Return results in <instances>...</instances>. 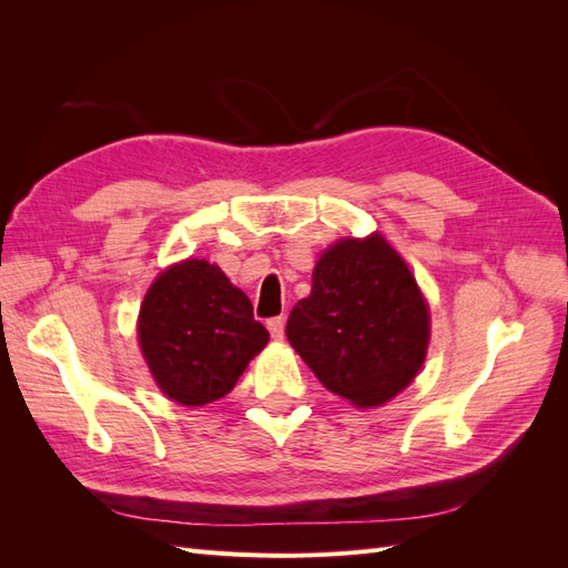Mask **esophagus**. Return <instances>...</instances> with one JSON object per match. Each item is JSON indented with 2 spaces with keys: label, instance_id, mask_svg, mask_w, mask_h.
<instances>
[{
  "label": "esophagus",
  "instance_id": "esophagus-1",
  "mask_svg": "<svg viewBox=\"0 0 568 568\" xmlns=\"http://www.w3.org/2000/svg\"><path fill=\"white\" fill-rule=\"evenodd\" d=\"M267 329L272 334L274 341H282L284 338V317H272L267 320Z\"/></svg>",
  "mask_w": 568,
  "mask_h": 568
}]
</instances>
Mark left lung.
I'll return each instance as SVG.
<instances>
[{
	"mask_svg": "<svg viewBox=\"0 0 568 568\" xmlns=\"http://www.w3.org/2000/svg\"><path fill=\"white\" fill-rule=\"evenodd\" d=\"M286 338L322 386L376 407L417 376L428 311L403 257L379 234L343 239L317 261L313 291L291 311Z\"/></svg>",
	"mask_w": 568,
	"mask_h": 568,
	"instance_id": "obj_1",
	"label": "left lung"
}]
</instances>
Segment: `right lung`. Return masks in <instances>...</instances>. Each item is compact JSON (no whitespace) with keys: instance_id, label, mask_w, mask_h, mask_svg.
<instances>
[{"instance_id":"add662e5","label":"right lung","mask_w":568,"mask_h":568,"mask_svg":"<svg viewBox=\"0 0 568 568\" xmlns=\"http://www.w3.org/2000/svg\"><path fill=\"white\" fill-rule=\"evenodd\" d=\"M267 338L244 291L194 257L165 270L140 311V346L153 379L189 407L227 395Z\"/></svg>"}]
</instances>
